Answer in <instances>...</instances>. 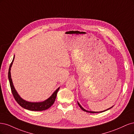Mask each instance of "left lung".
Listing matches in <instances>:
<instances>
[{"mask_svg": "<svg viewBox=\"0 0 134 134\" xmlns=\"http://www.w3.org/2000/svg\"><path fill=\"white\" fill-rule=\"evenodd\" d=\"M77 103H78V105H79V106H80V107L81 108V109L83 111H86V112H87V113H92V114H93V113H102V112H104V111H107V110H109V109H110L111 108H112V107H110V108H109V109H107V110H104V111H100V112H94V111H87V110H86L85 109H84L81 106V105L80 104V103H79V102H77Z\"/></svg>", "mask_w": 134, "mask_h": 134, "instance_id": "8db88e82", "label": "left lung"}]
</instances>
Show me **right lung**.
<instances>
[{"label": "right lung", "instance_id": "add662e5", "mask_svg": "<svg viewBox=\"0 0 134 134\" xmlns=\"http://www.w3.org/2000/svg\"><path fill=\"white\" fill-rule=\"evenodd\" d=\"M14 56L9 66V71H8V79H9V81L12 92L15 101L20 106L23 107L24 109L29 110L37 111H43L49 109V108L53 104L55 101V98H56V96H57V94L59 89V87L56 90L53 92V93L52 94V95L48 99H47L46 100L43 102H31L25 101L23 98H21L20 97L18 93H17L16 91L15 90L13 84V82H12V80L11 78V75H10V70H11L10 68L12 66L13 62L14 61Z\"/></svg>", "mask_w": 134, "mask_h": 134}]
</instances>
